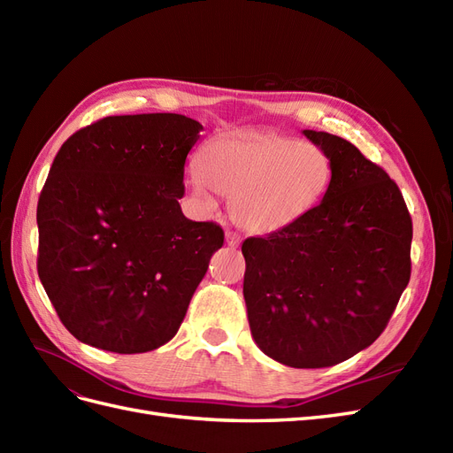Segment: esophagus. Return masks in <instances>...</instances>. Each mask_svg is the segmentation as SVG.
Masks as SVG:
<instances>
[{
    "instance_id": "esophagus-1",
    "label": "esophagus",
    "mask_w": 453,
    "mask_h": 453,
    "mask_svg": "<svg viewBox=\"0 0 453 453\" xmlns=\"http://www.w3.org/2000/svg\"><path fill=\"white\" fill-rule=\"evenodd\" d=\"M226 243L230 245V248H238V245L242 243V236L238 234V232H226Z\"/></svg>"
}]
</instances>
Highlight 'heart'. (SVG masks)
Here are the masks:
<instances>
[{
  "instance_id": "b5f03b06",
  "label": "heart",
  "mask_w": 453,
  "mask_h": 453,
  "mask_svg": "<svg viewBox=\"0 0 453 453\" xmlns=\"http://www.w3.org/2000/svg\"><path fill=\"white\" fill-rule=\"evenodd\" d=\"M334 181V162L319 145L278 132H240L203 145L190 196L210 208L213 193L228 198L238 226L272 234L318 210Z\"/></svg>"
}]
</instances>
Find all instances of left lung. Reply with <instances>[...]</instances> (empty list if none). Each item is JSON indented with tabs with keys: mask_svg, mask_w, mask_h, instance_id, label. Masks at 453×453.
I'll use <instances>...</instances> for the list:
<instances>
[{
	"mask_svg": "<svg viewBox=\"0 0 453 453\" xmlns=\"http://www.w3.org/2000/svg\"><path fill=\"white\" fill-rule=\"evenodd\" d=\"M334 162L326 198L303 221L242 243L255 344L293 368L353 357L383 333L410 281V219L399 187L361 150L304 130Z\"/></svg>",
	"mask_w": 453,
	"mask_h": 453,
	"instance_id": "obj_1",
	"label": "left lung"
}]
</instances>
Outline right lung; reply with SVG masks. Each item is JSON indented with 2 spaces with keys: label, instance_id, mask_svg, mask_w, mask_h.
<instances>
[{
  "label": "right lung",
  "instance_id": "obj_1",
  "mask_svg": "<svg viewBox=\"0 0 453 453\" xmlns=\"http://www.w3.org/2000/svg\"><path fill=\"white\" fill-rule=\"evenodd\" d=\"M200 130L185 115H119L60 147L37 203V273L83 344L145 353L180 331L225 240L180 205Z\"/></svg>",
  "mask_w": 453,
  "mask_h": 453
}]
</instances>
